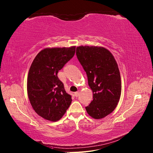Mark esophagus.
<instances>
[{"label": "esophagus", "mask_w": 153, "mask_h": 153, "mask_svg": "<svg viewBox=\"0 0 153 153\" xmlns=\"http://www.w3.org/2000/svg\"><path fill=\"white\" fill-rule=\"evenodd\" d=\"M79 91H77V92H76L75 93H74V96H75L76 97H77L78 96H79Z\"/></svg>", "instance_id": "34e87169"}]
</instances>
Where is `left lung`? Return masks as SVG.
Instances as JSON below:
<instances>
[{"label":"left lung","mask_w":153,"mask_h":153,"mask_svg":"<svg viewBox=\"0 0 153 153\" xmlns=\"http://www.w3.org/2000/svg\"><path fill=\"white\" fill-rule=\"evenodd\" d=\"M76 55L93 93V100L85 109L93 118H104L115 109L121 94L117 63L111 52L98 46L77 47Z\"/></svg>","instance_id":"8db88e82"}]
</instances>
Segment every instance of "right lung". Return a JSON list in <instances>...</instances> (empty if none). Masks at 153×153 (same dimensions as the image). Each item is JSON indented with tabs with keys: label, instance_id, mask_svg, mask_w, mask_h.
<instances>
[{
	"label": "right lung",
	"instance_id": "right-lung-1",
	"mask_svg": "<svg viewBox=\"0 0 153 153\" xmlns=\"http://www.w3.org/2000/svg\"><path fill=\"white\" fill-rule=\"evenodd\" d=\"M76 46L45 48L34 58L27 77V93L37 114L46 120L57 121L72 102L57 74L72 59Z\"/></svg>",
	"mask_w": 153,
	"mask_h": 153
}]
</instances>
